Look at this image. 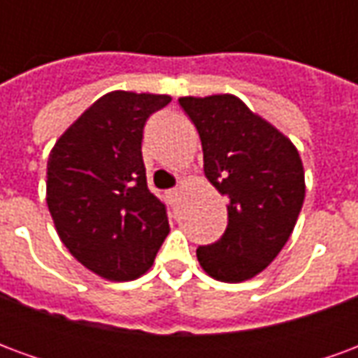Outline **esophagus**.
Here are the masks:
<instances>
[{
	"label": "esophagus",
	"mask_w": 358,
	"mask_h": 358,
	"mask_svg": "<svg viewBox=\"0 0 358 358\" xmlns=\"http://www.w3.org/2000/svg\"><path fill=\"white\" fill-rule=\"evenodd\" d=\"M180 194H182V192H180V189H171V192H169V199H171V203H176L180 199Z\"/></svg>",
	"instance_id": "obj_1"
}]
</instances>
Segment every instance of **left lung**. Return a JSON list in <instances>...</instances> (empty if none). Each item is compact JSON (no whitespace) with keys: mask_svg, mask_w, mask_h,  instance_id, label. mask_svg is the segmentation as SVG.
Instances as JSON below:
<instances>
[{"mask_svg":"<svg viewBox=\"0 0 358 358\" xmlns=\"http://www.w3.org/2000/svg\"><path fill=\"white\" fill-rule=\"evenodd\" d=\"M178 101L201 138L205 176L228 199L224 236L197 249V261L220 282L251 280L276 259L295 228L305 199L299 151L236 95Z\"/></svg>","mask_w":358,"mask_h":358,"instance_id":"8db88e82","label":"left lung"}]
</instances>
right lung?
I'll return each mask as SVG.
<instances>
[{
    "label": "right lung",
    "mask_w": 358,
    "mask_h": 358,
    "mask_svg": "<svg viewBox=\"0 0 358 358\" xmlns=\"http://www.w3.org/2000/svg\"><path fill=\"white\" fill-rule=\"evenodd\" d=\"M171 95L109 92L61 134L48 159L45 201L71 255L97 276H143L171 232L149 192L143 126Z\"/></svg>",
    "instance_id": "right-lung-1"
}]
</instances>
